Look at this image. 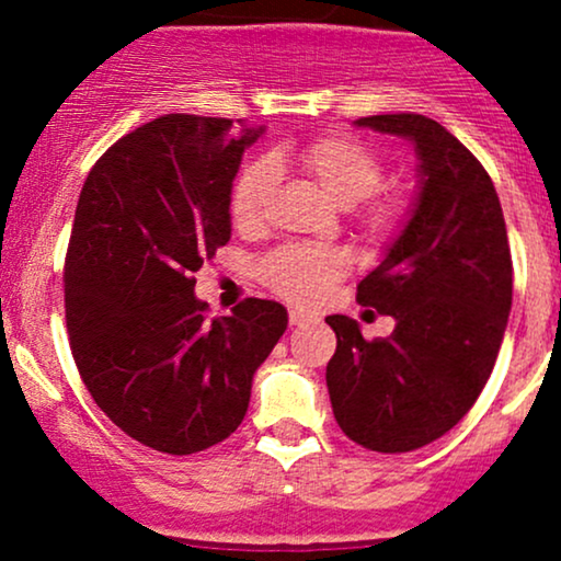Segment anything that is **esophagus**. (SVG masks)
Instances as JSON below:
<instances>
[{
    "instance_id": "34e87169",
    "label": "esophagus",
    "mask_w": 561,
    "mask_h": 561,
    "mask_svg": "<svg viewBox=\"0 0 561 561\" xmlns=\"http://www.w3.org/2000/svg\"><path fill=\"white\" fill-rule=\"evenodd\" d=\"M311 321H313V317L298 311V308H293V311H289V324L293 327H306V324H311Z\"/></svg>"
}]
</instances>
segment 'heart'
<instances>
[{
	"mask_svg": "<svg viewBox=\"0 0 561 561\" xmlns=\"http://www.w3.org/2000/svg\"><path fill=\"white\" fill-rule=\"evenodd\" d=\"M295 169L324 192L340 208H353L362 199L369 205L362 214V229L369 237H388L401 224L405 203L401 195H374L382 184V160L369 145L351 134H324L306 145H287L268 160L250 163L231 192V221L240 231H259L266 224L276 173ZM374 196L376 199L371 201ZM347 272L345 253L321 244H295L268 255L261 276L279 298L295 306H313Z\"/></svg>",
	"mask_w": 561,
	"mask_h": 561,
	"instance_id": "heart-1",
	"label": "heart"
}]
</instances>
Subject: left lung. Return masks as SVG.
Instances as JSON below:
<instances>
[{
    "mask_svg": "<svg viewBox=\"0 0 561 561\" xmlns=\"http://www.w3.org/2000/svg\"><path fill=\"white\" fill-rule=\"evenodd\" d=\"M356 126L414 145L416 197L356 293L396 330L364 340L358 321L327 317V390L351 440L405 454L446 435L485 388L512 311V253L491 176L446 126L416 113Z\"/></svg>",
    "mask_w": 561,
    "mask_h": 561,
    "instance_id": "obj_1",
    "label": "left lung"
}]
</instances>
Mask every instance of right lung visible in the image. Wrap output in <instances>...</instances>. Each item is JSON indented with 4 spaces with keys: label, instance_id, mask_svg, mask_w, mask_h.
<instances>
[{
    "label": "right lung",
    "instance_id": "1",
    "mask_svg": "<svg viewBox=\"0 0 561 561\" xmlns=\"http://www.w3.org/2000/svg\"><path fill=\"white\" fill-rule=\"evenodd\" d=\"M263 126L160 115L89 171L66 259V321L94 403L134 440L186 456L240 427L287 308L205 319L195 272L231 237V182Z\"/></svg>",
    "mask_w": 561,
    "mask_h": 561
}]
</instances>
